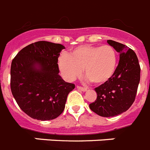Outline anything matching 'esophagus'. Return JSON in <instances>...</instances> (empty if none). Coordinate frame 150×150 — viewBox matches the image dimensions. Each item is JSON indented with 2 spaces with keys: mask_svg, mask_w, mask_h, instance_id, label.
<instances>
[{
  "mask_svg": "<svg viewBox=\"0 0 150 150\" xmlns=\"http://www.w3.org/2000/svg\"><path fill=\"white\" fill-rule=\"evenodd\" d=\"M77 88H78L79 90H80V91H84H84H87V88H83V87H81V86H77Z\"/></svg>",
  "mask_w": 150,
  "mask_h": 150,
  "instance_id": "34e87169",
  "label": "esophagus"
}]
</instances>
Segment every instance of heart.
Here are the masks:
<instances>
[{
	"label": "heart",
	"instance_id": "1",
	"mask_svg": "<svg viewBox=\"0 0 150 150\" xmlns=\"http://www.w3.org/2000/svg\"><path fill=\"white\" fill-rule=\"evenodd\" d=\"M58 66L62 77L72 81L82 74L96 85L109 81L117 67V53L110 45H82L75 47L69 55L62 54Z\"/></svg>",
	"mask_w": 150,
	"mask_h": 150
}]
</instances>
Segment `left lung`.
I'll list each match as a JSON object with an SVG mask.
<instances>
[{
  "label": "left lung",
  "instance_id": "left-lung-1",
  "mask_svg": "<svg viewBox=\"0 0 150 150\" xmlns=\"http://www.w3.org/2000/svg\"><path fill=\"white\" fill-rule=\"evenodd\" d=\"M119 53V62L112 79L95 88L97 100L90 109L102 117H113L126 112L134 102L140 79V67L136 53L125 44L107 40Z\"/></svg>",
  "mask_w": 150,
  "mask_h": 150
}]
</instances>
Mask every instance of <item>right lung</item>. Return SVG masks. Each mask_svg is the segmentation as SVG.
<instances>
[{
	"instance_id": "add662e5",
	"label": "right lung",
	"mask_w": 150,
	"mask_h": 150,
	"mask_svg": "<svg viewBox=\"0 0 150 150\" xmlns=\"http://www.w3.org/2000/svg\"><path fill=\"white\" fill-rule=\"evenodd\" d=\"M62 49L65 47L60 44L38 41L25 47L13 59L11 92L20 109L34 119L57 118L75 88L59 75L57 62Z\"/></svg>"
}]
</instances>
